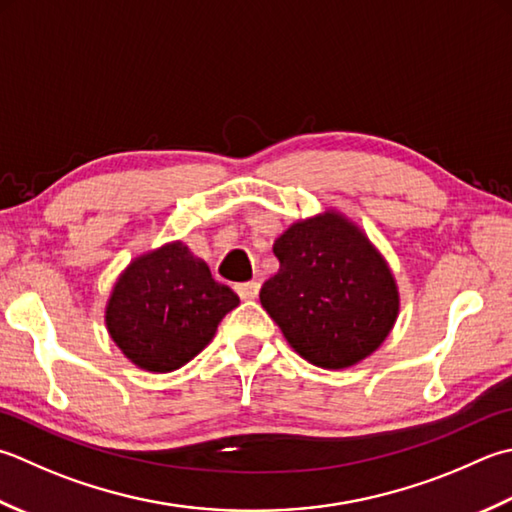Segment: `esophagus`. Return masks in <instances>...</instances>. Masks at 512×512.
Instances as JSON below:
<instances>
[{
  "label": "esophagus",
  "mask_w": 512,
  "mask_h": 512,
  "mask_svg": "<svg viewBox=\"0 0 512 512\" xmlns=\"http://www.w3.org/2000/svg\"><path fill=\"white\" fill-rule=\"evenodd\" d=\"M235 290L242 299H255L259 295V284L257 282H244V284H237Z\"/></svg>",
  "instance_id": "34e87169"
}]
</instances>
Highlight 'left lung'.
I'll return each instance as SVG.
<instances>
[{
    "label": "left lung",
    "mask_w": 512,
    "mask_h": 512,
    "mask_svg": "<svg viewBox=\"0 0 512 512\" xmlns=\"http://www.w3.org/2000/svg\"><path fill=\"white\" fill-rule=\"evenodd\" d=\"M279 270L259 293L266 313L306 362L342 370L384 344L399 290L384 255L337 210L299 219L275 239Z\"/></svg>",
    "instance_id": "1"
}]
</instances>
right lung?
Wrapping results in <instances>:
<instances>
[{
  "instance_id": "obj_1",
  "label": "right lung",
  "mask_w": 512,
  "mask_h": 512,
  "mask_svg": "<svg viewBox=\"0 0 512 512\" xmlns=\"http://www.w3.org/2000/svg\"><path fill=\"white\" fill-rule=\"evenodd\" d=\"M239 297L217 284L184 242L135 257L110 290L106 328L117 348L148 373L182 368L210 344Z\"/></svg>"
}]
</instances>
